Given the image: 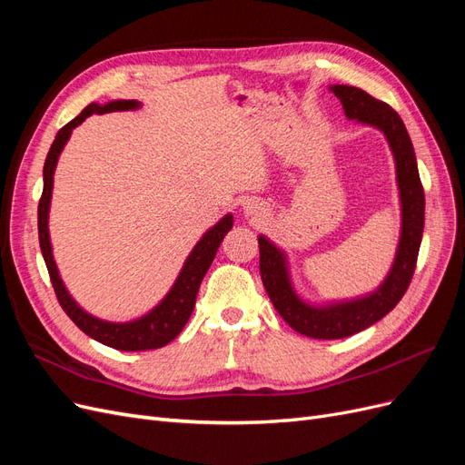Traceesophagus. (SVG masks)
Here are the masks:
<instances>
[{
  "label": "esophagus",
  "mask_w": 465,
  "mask_h": 465,
  "mask_svg": "<svg viewBox=\"0 0 465 465\" xmlns=\"http://www.w3.org/2000/svg\"><path fill=\"white\" fill-rule=\"evenodd\" d=\"M260 207L258 205H254V203H248L246 205V211H248V213H254V211H258Z\"/></svg>",
  "instance_id": "34e87169"
}]
</instances>
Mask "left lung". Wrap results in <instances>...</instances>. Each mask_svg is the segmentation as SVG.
<instances>
[{"label":"left lung","instance_id":"obj_1","mask_svg":"<svg viewBox=\"0 0 465 465\" xmlns=\"http://www.w3.org/2000/svg\"><path fill=\"white\" fill-rule=\"evenodd\" d=\"M345 118L382 132L396 163L401 227L391 267L374 291L355 299L311 302L292 285L287 252L265 234L258 236L260 273L275 311L289 326L314 340H341L371 328L396 306L411 283L425 227V192L420 186L413 143L398 112L386 103L349 85H331Z\"/></svg>","mask_w":465,"mask_h":465}]
</instances>
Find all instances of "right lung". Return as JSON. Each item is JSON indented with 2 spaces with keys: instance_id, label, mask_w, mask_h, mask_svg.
<instances>
[{
  "instance_id": "add662e5",
  "label": "right lung",
  "mask_w": 465,
  "mask_h": 465,
  "mask_svg": "<svg viewBox=\"0 0 465 465\" xmlns=\"http://www.w3.org/2000/svg\"><path fill=\"white\" fill-rule=\"evenodd\" d=\"M142 108V103L137 101H110L104 104L91 103L87 108L81 110V114L74 118L69 124L55 134L54 143L48 151V157L45 163V190H42V198L38 203V241L42 256H45L48 273L52 279V285L55 291L64 312L74 320L75 326L85 331L94 341L108 345L118 351H147V349H159L166 343H171L174 337L186 326L190 320L195 297L202 285V279L207 273L211 262H213L217 250L223 242L224 234L232 229V213L224 215L219 219L217 224H213L209 231L203 232V236L192 248L184 265L174 279L173 287L168 289L164 297L154 304L149 312L139 316L130 322H108L103 318H96L89 314L85 308H81L79 302L69 294L65 283L62 281V275L58 272V265L54 260L52 242H50V203H52V190H54V173L58 166V159L65 147V143L72 137V132L85 122L93 114H106V112L116 110H137Z\"/></svg>"
}]
</instances>
